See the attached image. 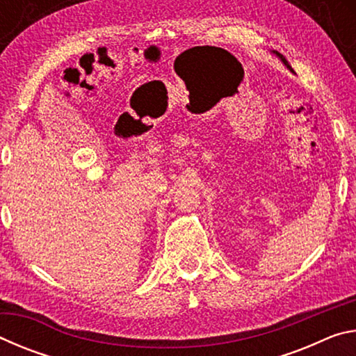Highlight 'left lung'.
I'll return each mask as SVG.
<instances>
[{
	"mask_svg": "<svg viewBox=\"0 0 356 356\" xmlns=\"http://www.w3.org/2000/svg\"><path fill=\"white\" fill-rule=\"evenodd\" d=\"M272 53H273V55H275L276 58H278V59H280V61H281L282 64H284V65H286V67H287L289 70H291V72H292V67H291V65H289V63L286 61V58H284V56H282V55H281V53H278V51H275V50H273Z\"/></svg>",
	"mask_w": 356,
	"mask_h": 356,
	"instance_id": "1",
	"label": "left lung"
}]
</instances>
